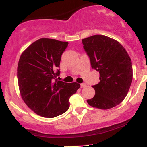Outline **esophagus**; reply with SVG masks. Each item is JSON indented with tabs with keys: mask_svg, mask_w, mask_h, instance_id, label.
<instances>
[{
	"mask_svg": "<svg viewBox=\"0 0 147 147\" xmlns=\"http://www.w3.org/2000/svg\"><path fill=\"white\" fill-rule=\"evenodd\" d=\"M80 85H81V87H82V88H85L86 86V84L85 83L81 84Z\"/></svg>",
	"mask_w": 147,
	"mask_h": 147,
	"instance_id": "1",
	"label": "esophagus"
}]
</instances>
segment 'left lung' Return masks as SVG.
I'll use <instances>...</instances> for the list:
<instances>
[{"label":"left lung","instance_id":"left-lung-1","mask_svg":"<svg viewBox=\"0 0 147 147\" xmlns=\"http://www.w3.org/2000/svg\"><path fill=\"white\" fill-rule=\"evenodd\" d=\"M91 67L99 72V84L92 86L95 95L87 102L92 107L109 109L124 100L132 83L131 58L119 42L104 35L82 39Z\"/></svg>","mask_w":147,"mask_h":147}]
</instances>
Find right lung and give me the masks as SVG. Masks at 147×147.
<instances>
[{"label":"right lung","instance_id":"right-lung-1","mask_svg":"<svg viewBox=\"0 0 147 147\" xmlns=\"http://www.w3.org/2000/svg\"><path fill=\"white\" fill-rule=\"evenodd\" d=\"M68 42L40 38L22 53L17 68L20 92L27 106L35 113L52 118L64 113L69 99L80 84L56 79L60 75L61 57Z\"/></svg>","mask_w":147,"mask_h":147}]
</instances>
